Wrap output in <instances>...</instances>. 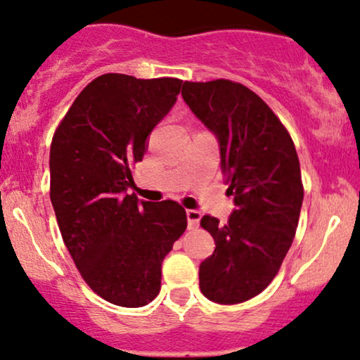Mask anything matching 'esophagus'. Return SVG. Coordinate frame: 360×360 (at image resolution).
I'll return each mask as SVG.
<instances>
[{
    "label": "esophagus",
    "instance_id": "34e87169",
    "mask_svg": "<svg viewBox=\"0 0 360 360\" xmlns=\"http://www.w3.org/2000/svg\"><path fill=\"white\" fill-rule=\"evenodd\" d=\"M186 216H188V228L196 229L199 226V219H201V213L196 210H188L186 211Z\"/></svg>",
    "mask_w": 360,
    "mask_h": 360
}]
</instances>
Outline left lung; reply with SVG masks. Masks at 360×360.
<instances>
[{
	"label": "left lung",
	"instance_id": "8db88e82",
	"mask_svg": "<svg viewBox=\"0 0 360 360\" xmlns=\"http://www.w3.org/2000/svg\"><path fill=\"white\" fill-rule=\"evenodd\" d=\"M181 95L218 137L236 206L224 224L201 218L216 248L199 266V288L216 304H241L271 283L292 246L304 201L300 162L285 125L248 86L184 82Z\"/></svg>",
	"mask_w": 360,
	"mask_h": 360
}]
</instances>
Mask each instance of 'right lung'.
Wrapping results in <instances>:
<instances>
[{
    "instance_id": "obj_1",
    "label": "right lung",
    "mask_w": 360,
    "mask_h": 360,
    "mask_svg": "<svg viewBox=\"0 0 360 360\" xmlns=\"http://www.w3.org/2000/svg\"><path fill=\"white\" fill-rule=\"evenodd\" d=\"M183 80L105 73L79 94L50 147V199L82 278L119 307L147 305L188 216L179 202L127 194L146 139L176 103Z\"/></svg>"
}]
</instances>
